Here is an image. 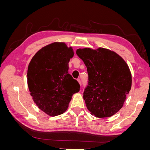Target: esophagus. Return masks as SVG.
<instances>
[{
    "mask_svg": "<svg viewBox=\"0 0 150 150\" xmlns=\"http://www.w3.org/2000/svg\"><path fill=\"white\" fill-rule=\"evenodd\" d=\"M78 82H79V84L81 86V80H80L79 79H78Z\"/></svg>",
    "mask_w": 150,
    "mask_h": 150,
    "instance_id": "obj_1",
    "label": "esophagus"
}]
</instances>
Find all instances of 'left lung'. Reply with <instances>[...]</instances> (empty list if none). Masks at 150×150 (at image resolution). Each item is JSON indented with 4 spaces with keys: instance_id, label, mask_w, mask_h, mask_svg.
<instances>
[{
    "instance_id": "1",
    "label": "left lung",
    "mask_w": 150,
    "mask_h": 150,
    "mask_svg": "<svg viewBox=\"0 0 150 150\" xmlns=\"http://www.w3.org/2000/svg\"><path fill=\"white\" fill-rule=\"evenodd\" d=\"M84 62L88 84L83 98L91 114L99 118L111 117L123 106L132 78L128 66L121 56L107 49H78Z\"/></svg>"
}]
</instances>
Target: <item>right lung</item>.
Listing matches in <instances>:
<instances>
[{
	"label": "right lung",
	"instance_id": "1",
	"mask_svg": "<svg viewBox=\"0 0 150 150\" xmlns=\"http://www.w3.org/2000/svg\"><path fill=\"white\" fill-rule=\"evenodd\" d=\"M71 47L54 42L40 49L29 63L28 84L33 101L47 115L56 116L65 112L71 97L80 85L68 73Z\"/></svg>",
	"mask_w": 150,
	"mask_h": 150
}]
</instances>
